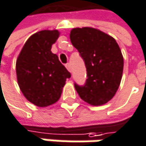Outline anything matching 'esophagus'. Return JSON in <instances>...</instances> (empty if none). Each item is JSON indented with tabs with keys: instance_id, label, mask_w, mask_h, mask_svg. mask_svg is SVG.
Here are the masks:
<instances>
[{
	"instance_id": "obj_1",
	"label": "esophagus",
	"mask_w": 146,
	"mask_h": 146,
	"mask_svg": "<svg viewBox=\"0 0 146 146\" xmlns=\"http://www.w3.org/2000/svg\"><path fill=\"white\" fill-rule=\"evenodd\" d=\"M65 66H66V69H67V70H68V71H69V72H71V65H70V63H66V64Z\"/></svg>"
}]
</instances>
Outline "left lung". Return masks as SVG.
I'll use <instances>...</instances> for the list:
<instances>
[{
	"label": "left lung",
	"mask_w": 146,
	"mask_h": 146,
	"mask_svg": "<svg viewBox=\"0 0 146 146\" xmlns=\"http://www.w3.org/2000/svg\"><path fill=\"white\" fill-rule=\"evenodd\" d=\"M70 40L85 61L87 79L74 84L80 98L93 106L107 104L116 93L122 77L123 56L115 38L92 27L74 28Z\"/></svg>",
	"instance_id": "1"
}]
</instances>
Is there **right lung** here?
Wrapping results in <instances>:
<instances>
[{
    "mask_svg": "<svg viewBox=\"0 0 146 146\" xmlns=\"http://www.w3.org/2000/svg\"><path fill=\"white\" fill-rule=\"evenodd\" d=\"M57 30H44L25 42L16 61L19 86L25 98L38 107H47L60 98L71 74L51 52L59 37Z\"/></svg>",
    "mask_w": 146,
    "mask_h": 146,
    "instance_id": "1",
    "label": "right lung"
}]
</instances>
